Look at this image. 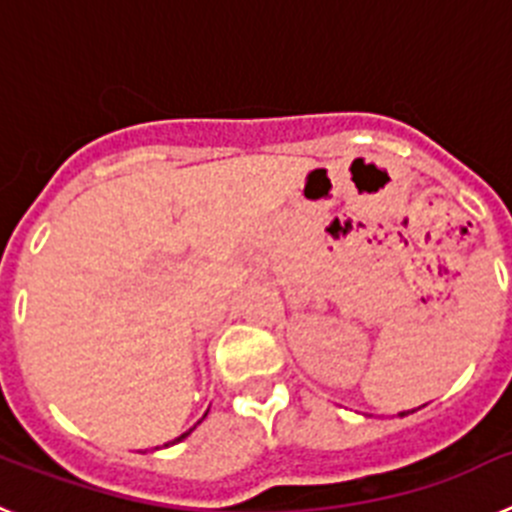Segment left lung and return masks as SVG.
Here are the masks:
<instances>
[{
	"label": "left lung",
	"mask_w": 512,
	"mask_h": 512,
	"mask_svg": "<svg viewBox=\"0 0 512 512\" xmlns=\"http://www.w3.org/2000/svg\"><path fill=\"white\" fill-rule=\"evenodd\" d=\"M400 415H405V413H400Z\"/></svg>",
	"instance_id": "8db88e82"
}]
</instances>
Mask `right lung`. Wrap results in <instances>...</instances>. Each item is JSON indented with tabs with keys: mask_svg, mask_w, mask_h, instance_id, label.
I'll return each mask as SVG.
<instances>
[{
	"mask_svg": "<svg viewBox=\"0 0 512 512\" xmlns=\"http://www.w3.org/2000/svg\"><path fill=\"white\" fill-rule=\"evenodd\" d=\"M205 415H207V413H205ZM184 436H189V431H187V433H182V436H179V438H174V441H182Z\"/></svg>",
	"mask_w": 512,
	"mask_h": 512,
	"instance_id": "obj_1",
	"label": "right lung"
}]
</instances>
